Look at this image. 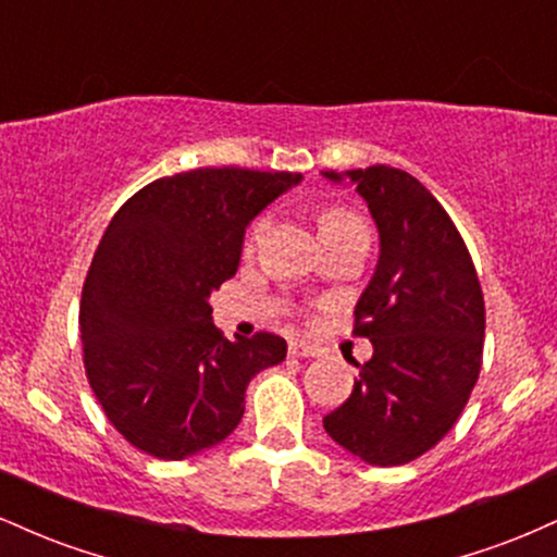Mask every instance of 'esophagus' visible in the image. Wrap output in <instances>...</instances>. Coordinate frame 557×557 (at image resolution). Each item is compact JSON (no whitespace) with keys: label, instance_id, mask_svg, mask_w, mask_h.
Masks as SVG:
<instances>
[{"label":"esophagus","instance_id":"1","mask_svg":"<svg viewBox=\"0 0 557 557\" xmlns=\"http://www.w3.org/2000/svg\"><path fill=\"white\" fill-rule=\"evenodd\" d=\"M287 354H290L293 359H309V356H317V348L304 341H290V345H287Z\"/></svg>","mask_w":557,"mask_h":557}]
</instances>
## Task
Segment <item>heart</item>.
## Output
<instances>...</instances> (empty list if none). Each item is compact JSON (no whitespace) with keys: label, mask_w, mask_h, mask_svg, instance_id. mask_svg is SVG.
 <instances>
[{"label":"heart","mask_w":557,"mask_h":557,"mask_svg":"<svg viewBox=\"0 0 557 557\" xmlns=\"http://www.w3.org/2000/svg\"><path fill=\"white\" fill-rule=\"evenodd\" d=\"M319 227H322V235L345 233V230H367V227H363L361 216L348 212V209H327V212L322 214V220H319ZM261 230H264V220L253 222L251 233H248V243L257 238Z\"/></svg>","instance_id":"1"}]
</instances>
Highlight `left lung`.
<instances>
[{"mask_svg": "<svg viewBox=\"0 0 557 557\" xmlns=\"http://www.w3.org/2000/svg\"><path fill=\"white\" fill-rule=\"evenodd\" d=\"M341 181L335 170L324 172ZM380 227V264L354 311L374 356L324 417L337 445L372 466L417 461L453 430L484 348V296L450 214L417 177L374 164L348 170Z\"/></svg>", "mask_w": 557, "mask_h": 557, "instance_id": "8db88e82", "label": "left lung"}]
</instances>
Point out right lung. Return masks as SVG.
Returning a JSON list of instances; mask_svg holds the SVG:
<instances>
[{
    "instance_id": "1",
    "label": "right lung",
    "mask_w": 557,
    "mask_h": 557,
    "mask_svg": "<svg viewBox=\"0 0 557 557\" xmlns=\"http://www.w3.org/2000/svg\"><path fill=\"white\" fill-rule=\"evenodd\" d=\"M300 181L201 168L144 185L101 235L81 296L83 367L138 450L183 461L238 426L253 374L285 359L272 332L230 343L209 296L238 270L248 222Z\"/></svg>"
}]
</instances>
